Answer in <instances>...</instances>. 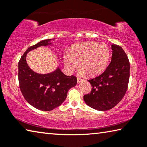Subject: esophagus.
<instances>
[{
	"mask_svg": "<svg viewBox=\"0 0 147 147\" xmlns=\"http://www.w3.org/2000/svg\"><path fill=\"white\" fill-rule=\"evenodd\" d=\"M83 81H84V80H82V79H81V78H77V83H78V84L81 83L82 82H83Z\"/></svg>",
	"mask_w": 147,
	"mask_h": 147,
	"instance_id": "1",
	"label": "esophagus"
}]
</instances>
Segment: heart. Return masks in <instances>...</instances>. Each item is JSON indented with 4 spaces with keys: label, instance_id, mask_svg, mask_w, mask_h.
<instances>
[{
    "label": "heart",
    "instance_id": "obj_1",
    "mask_svg": "<svg viewBox=\"0 0 147 147\" xmlns=\"http://www.w3.org/2000/svg\"><path fill=\"white\" fill-rule=\"evenodd\" d=\"M109 58V50L104 43L84 42L77 44L72 48L70 54L65 56V65L69 71L78 67L79 74L93 76L100 74L106 69Z\"/></svg>",
    "mask_w": 147,
    "mask_h": 147
}]
</instances>
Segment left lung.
<instances>
[{
	"label": "left lung",
	"mask_w": 147,
	"mask_h": 147,
	"mask_svg": "<svg viewBox=\"0 0 147 147\" xmlns=\"http://www.w3.org/2000/svg\"><path fill=\"white\" fill-rule=\"evenodd\" d=\"M110 63L103 73L89 80L91 93L84 96L89 107L98 111H107L115 107L124 97L130 78V62L120 46L112 45Z\"/></svg>",
	"instance_id": "1"
}]
</instances>
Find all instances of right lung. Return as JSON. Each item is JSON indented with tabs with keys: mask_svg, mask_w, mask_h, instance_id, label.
<instances>
[{
	"mask_svg": "<svg viewBox=\"0 0 147 147\" xmlns=\"http://www.w3.org/2000/svg\"><path fill=\"white\" fill-rule=\"evenodd\" d=\"M53 40H42L29 47L18 65L19 87L24 98L30 105L42 111H51L60 106L65 100L68 91L77 83L75 76H66L59 67L52 73L39 74L27 64L26 55L30 51L41 46L51 45Z\"/></svg>",
	"mask_w": 147,
	"mask_h": 147,
	"instance_id": "1",
	"label": "right lung"
}]
</instances>
